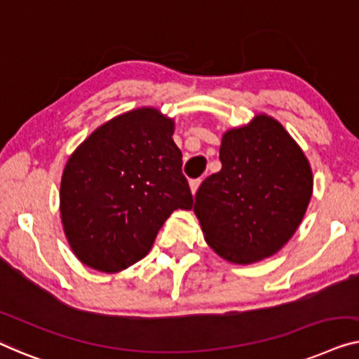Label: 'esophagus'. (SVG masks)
<instances>
[{"label":"esophagus","mask_w":359,"mask_h":359,"mask_svg":"<svg viewBox=\"0 0 359 359\" xmlns=\"http://www.w3.org/2000/svg\"><path fill=\"white\" fill-rule=\"evenodd\" d=\"M200 184H201V179H194V180H190V189H191V194H196V190H198Z\"/></svg>","instance_id":"34e87169"}]
</instances>
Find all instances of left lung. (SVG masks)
<instances>
[{
    "label": "left lung",
    "mask_w": 359,
    "mask_h": 359,
    "mask_svg": "<svg viewBox=\"0 0 359 359\" xmlns=\"http://www.w3.org/2000/svg\"><path fill=\"white\" fill-rule=\"evenodd\" d=\"M219 159L223 168L195 195L206 242L232 264L273 255L309 205L312 170L304 153L275 118L259 115L223 136Z\"/></svg>",
    "instance_id": "left-lung-1"
}]
</instances>
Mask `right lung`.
I'll use <instances>...</instances> for the list:
<instances>
[{
  "instance_id": "add662e5",
  "label": "right lung",
  "mask_w": 359,
  "mask_h": 359,
  "mask_svg": "<svg viewBox=\"0 0 359 359\" xmlns=\"http://www.w3.org/2000/svg\"><path fill=\"white\" fill-rule=\"evenodd\" d=\"M172 133V120L136 109L99 127L68 159L60 210L83 264L127 269L148 254L174 210L194 206Z\"/></svg>"
}]
</instances>
